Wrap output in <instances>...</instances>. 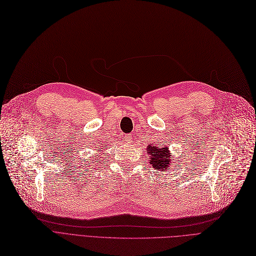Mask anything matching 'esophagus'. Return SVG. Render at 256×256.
<instances>
[{"instance_id": "esophagus-1", "label": "esophagus", "mask_w": 256, "mask_h": 256, "mask_svg": "<svg viewBox=\"0 0 256 256\" xmlns=\"http://www.w3.org/2000/svg\"><path fill=\"white\" fill-rule=\"evenodd\" d=\"M125 140L128 142V144H131L132 142V136L131 134H128L125 136Z\"/></svg>"}]
</instances>
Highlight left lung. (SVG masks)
<instances>
[{"instance_id":"1","label":"left lung","mask_w":256,"mask_h":256,"mask_svg":"<svg viewBox=\"0 0 256 256\" xmlns=\"http://www.w3.org/2000/svg\"><path fill=\"white\" fill-rule=\"evenodd\" d=\"M148 154L150 155V164L154 168V170H160V172L166 171V168H170L173 164L174 160H171V153L168 149L162 148L160 146H155L153 144H149L147 148Z\"/></svg>"}]
</instances>
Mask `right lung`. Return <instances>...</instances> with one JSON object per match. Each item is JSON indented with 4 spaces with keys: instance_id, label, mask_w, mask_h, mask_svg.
Masks as SVG:
<instances>
[{
    "instance_id": "right-lung-1",
    "label": "right lung",
    "mask_w": 256,
    "mask_h": 256,
    "mask_svg": "<svg viewBox=\"0 0 256 256\" xmlns=\"http://www.w3.org/2000/svg\"><path fill=\"white\" fill-rule=\"evenodd\" d=\"M99 151H101V150H99Z\"/></svg>"
}]
</instances>
